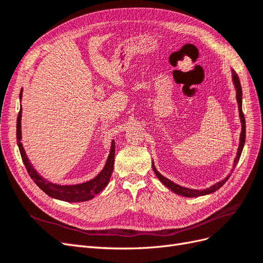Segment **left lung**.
<instances>
[{
  "label": "left lung",
  "mask_w": 263,
  "mask_h": 263,
  "mask_svg": "<svg viewBox=\"0 0 263 263\" xmlns=\"http://www.w3.org/2000/svg\"><path fill=\"white\" fill-rule=\"evenodd\" d=\"M233 80H234L235 87H236V92H237V102H238V105H239V114H240L241 127H242V128H241V134H240V144H239V148H238L237 157H236L235 162H234V168H236V165H237L238 161H239V159H240V156H241V153H242V148H243V145H245V140H246V121H245V115H243V112H242V90H241V84H240V81H239V78H238V74L235 72L234 70H233ZM153 169H154V171L156 173V176L158 177V179L160 180L166 187H169L171 191H173L174 193H177V194L182 195V196H186V197H195V196H201V195L213 193V192H215V191H217L219 187H221L222 185H224L225 183H226V181L229 178V176H228L227 178H225L222 181L216 183V184L212 185L210 189L202 190V191L201 190H191V189L180 186V185L176 184V183H173L170 180L164 178L163 176H161V174L156 170L154 163H153Z\"/></svg>",
  "instance_id": "left-lung-1"
}]
</instances>
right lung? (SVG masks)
I'll list each match as a JSON object with an SVG mask.
<instances>
[{
    "mask_svg": "<svg viewBox=\"0 0 263 263\" xmlns=\"http://www.w3.org/2000/svg\"><path fill=\"white\" fill-rule=\"evenodd\" d=\"M22 92L23 91L21 90L20 99H22ZM21 121H22V107L20 109V113L17 116V124H16V139H17L18 148H20V153L23 159V162L26 166V170L29 174V177L47 195H49L50 197H53V198H57V200L66 201V202H84V201L91 200V198L94 197L95 194H99L101 191L107 185V183L110 179V176H112V172L114 169V159H115L114 140L112 141L110 153L107 158L104 169H103L97 177L92 179L91 181L82 183V184L58 185V184H53V183H50L49 181L42 178L33 168V165L30 164L28 158L25 154V150H24L21 142V139H22Z\"/></svg>",
    "mask_w": 263,
    "mask_h": 263,
    "instance_id": "add662e5",
    "label": "right lung"
}]
</instances>
